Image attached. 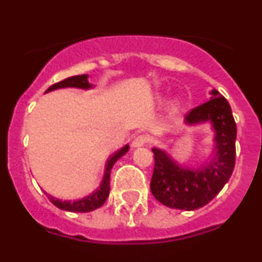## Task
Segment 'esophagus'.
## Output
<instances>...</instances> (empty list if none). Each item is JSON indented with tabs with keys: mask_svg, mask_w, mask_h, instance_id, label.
<instances>
[{
	"mask_svg": "<svg viewBox=\"0 0 262 262\" xmlns=\"http://www.w3.org/2000/svg\"><path fill=\"white\" fill-rule=\"evenodd\" d=\"M147 141H149V140H147V137L145 136V135H140V136L135 137V139H134V141H132V146H134V147L144 146V145L146 144Z\"/></svg>",
	"mask_w": 262,
	"mask_h": 262,
	"instance_id": "obj_1",
	"label": "esophagus"
}]
</instances>
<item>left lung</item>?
Wrapping results in <instances>:
<instances>
[{
    "mask_svg": "<svg viewBox=\"0 0 262 262\" xmlns=\"http://www.w3.org/2000/svg\"><path fill=\"white\" fill-rule=\"evenodd\" d=\"M210 100L193 108L185 117L186 125L210 122L214 130L213 158L200 168H186L167 151L152 147L154 172L150 190L163 205L180 210H196L210 203L229 181L235 163L237 126L232 110L218 90L210 92Z\"/></svg>",
    "mask_w": 262,
    "mask_h": 262,
    "instance_id": "obj_1",
    "label": "left lung"
}]
</instances>
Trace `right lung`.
<instances>
[{"mask_svg": "<svg viewBox=\"0 0 262 262\" xmlns=\"http://www.w3.org/2000/svg\"><path fill=\"white\" fill-rule=\"evenodd\" d=\"M62 88H77V89L88 90V89H92L93 85L88 81V75H76V76L67 77V79L62 80V81L56 82V84H53L52 86H49L46 93L52 92V90H56V89H62ZM128 149H130V146H128V145H125L122 149L116 151L115 154L107 160V164H105V169H104V176H103L102 182H100L99 187H98L92 195L86 196V198L84 199H80V200H76V201H62L59 200V199H56L53 198V196L47 193L49 201H51L54 206L61 209V210L74 211V213H88V211H93L95 210V209L100 208V206L105 203L108 195H110L111 169L113 168L115 163L128 151Z\"/></svg>", "mask_w": 262, "mask_h": 262, "instance_id": "1", "label": "right lung"}]
</instances>
